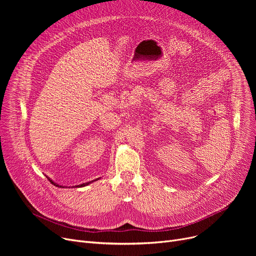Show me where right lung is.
<instances>
[{
	"label": "right lung",
	"mask_w": 256,
	"mask_h": 256,
	"mask_svg": "<svg viewBox=\"0 0 256 256\" xmlns=\"http://www.w3.org/2000/svg\"><path fill=\"white\" fill-rule=\"evenodd\" d=\"M48 180H50V182H52V184H55V186H59V184H54V182H52V180H50V178H48ZM91 182H86V184H80V186H87V184H91Z\"/></svg>",
	"instance_id": "1"
}]
</instances>
